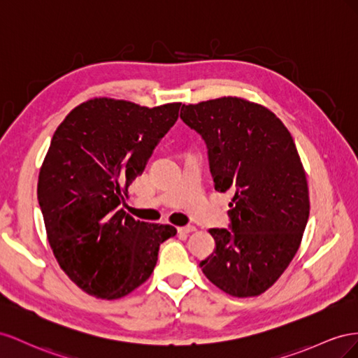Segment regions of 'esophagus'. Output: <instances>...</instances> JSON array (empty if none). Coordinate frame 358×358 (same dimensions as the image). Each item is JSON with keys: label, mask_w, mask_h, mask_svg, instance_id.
I'll list each match as a JSON object with an SVG mask.
<instances>
[{"label": "esophagus", "mask_w": 358, "mask_h": 358, "mask_svg": "<svg viewBox=\"0 0 358 358\" xmlns=\"http://www.w3.org/2000/svg\"><path fill=\"white\" fill-rule=\"evenodd\" d=\"M196 228L192 227V224H187V227H180L178 228V234H185V236H187V234L190 232H195Z\"/></svg>", "instance_id": "1"}]
</instances>
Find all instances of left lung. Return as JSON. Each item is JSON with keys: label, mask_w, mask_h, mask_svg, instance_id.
I'll use <instances>...</instances> for the list:
<instances>
[{"label": "left lung", "mask_w": 358, "mask_h": 358, "mask_svg": "<svg viewBox=\"0 0 358 358\" xmlns=\"http://www.w3.org/2000/svg\"><path fill=\"white\" fill-rule=\"evenodd\" d=\"M180 118L207 145L217 192H234L229 229L199 267L234 297L267 291L297 253L309 219V192L294 139L261 105L222 97L182 105Z\"/></svg>", "instance_id": "left-lung-1"}]
</instances>
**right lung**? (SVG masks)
<instances>
[{"mask_svg": "<svg viewBox=\"0 0 358 358\" xmlns=\"http://www.w3.org/2000/svg\"><path fill=\"white\" fill-rule=\"evenodd\" d=\"M180 108L93 99L55 130L37 199L59 267L90 295L115 300L136 289L155 270L160 244L177 234L171 224L135 220L120 206Z\"/></svg>", "mask_w": 358, "mask_h": 358, "instance_id": "obj_1", "label": "right lung"}]
</instances>
